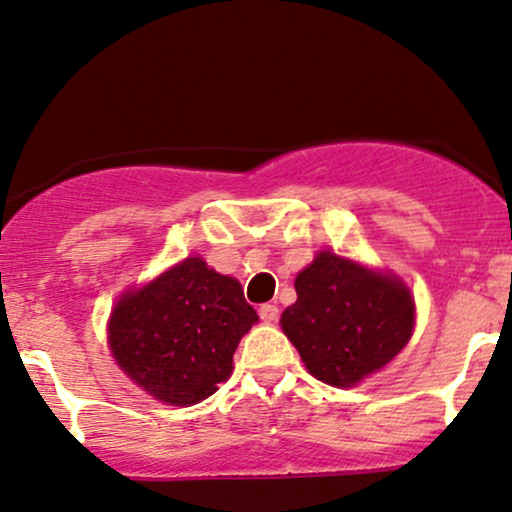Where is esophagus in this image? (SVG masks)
Here are the masks:
<instances>
[{
	"label": "esophagus",
	"mask_w": 512,
	"mask_h": 512,
	"mask_svg": "<svg viewBox=\"0 0 512 512\" xmlns=\"http://www.w3.org/2000/svg\"><path fill=\"white\" fill-rule=\"evenodd\" d=\"M258 317L266 321V324H275V321H278V317H280L278 304H271V302L261 304V309H258Z\"/></svg>",
	"instance_id": "34e87169"
}]
</instances>
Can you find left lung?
I'll return each mask as SVG.
<instances>
[{
    "label": "left lung",
    "instance_id": "1",
    "mask_svg": "<svg viewBox=\"0 0 512 512\" xmlns=\"http://www.w3.org/2000/svg\"><path fill=\"white\" fill-rule=\"evenodd\" d=\"M295 290L280 326L307 370L331 387H355L409 343L416 304L394 275L319 251Z\"/></svg>",
    "mask_w": 512,
    "mask_h": 512
}]
</instances>
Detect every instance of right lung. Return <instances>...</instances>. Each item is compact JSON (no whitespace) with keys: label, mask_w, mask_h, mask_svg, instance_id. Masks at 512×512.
Wrapping results in <instances>:
<instances>
[{"label":"right lung","mask_w":512,"mask_h":512,"mask_svg":"<svg viewBox=\"0 0 512 512\" xmlns=\"http://www.w3.org/2000/svg\"><path fill=\"white\" fill-rule=\"evenodd\" d=\"M256 321L239 280L191 256L120 297L108 319V346L149 396L191 406L232 375L234 350Z\"/></svg>","instance_id":"right-lung-1"}]
</instances>
